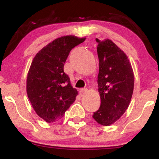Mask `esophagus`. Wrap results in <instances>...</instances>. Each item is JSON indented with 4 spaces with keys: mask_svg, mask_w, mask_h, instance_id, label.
I'll return each instance as SVG.
<instances>
[{
    "mask_svg": "<svg viewBox=\"0 0 159 159\" xmlns=\"http://www.w3.org/2000/svg\"><path fill=\"white\" fill-rule=\"evenodd\" d=\"M87 90H88L87 88H81V89L80 90V93L82 94V93H83L86 92V91H87Z\"/></svg>",
    "mask_w": 159,
    "mask_h": 159,
    "instance_id": "esophagus-1",
    "label": "esophagus"
}]
</instances>
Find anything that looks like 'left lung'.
Wrapping results in <instances>:
<instances>
[{"label": "left lung", "mask_w": 159, "mask_h": 159, "mask_svg": "<svg viewBox=\"0 0 159 159\" xmlns=\"http://www.w3.org/2000/svg\"><path fill=\"white\" fill-rule=\"evenodd\" d=\"M98 43L99 62L98 77L101 104L93 117L99 124L112 125L130 104L134 88V74L126 54L109 39Z\"/></svg>", "instance_id": "obj_1"}]
</instances>
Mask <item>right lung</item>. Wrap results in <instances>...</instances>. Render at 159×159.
<instances>
[{"label":"right lung","mask_w":159,"mask_h":159,"mask_svg":"<svg viewBox=\"0 0 159 159\" xmlns=\"http://www.w3.org/2000/svg\"><path fill=\"white\" fill-rule=\"evenodd\" d=\"M85 40L72 35L58 38L43 48L32 61L26 93L34 111L47 123L60 119L79 94L64 66L72 48Z\"/></svg>","instance_id":"add662e5"}]
</instances>
